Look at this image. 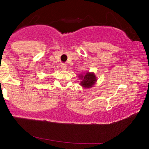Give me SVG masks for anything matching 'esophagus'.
Returning <instances> with one entry per match:
<instances>
[{
	"mask_svg": "<svg viewBox=\"0 0 149 149\" xmlns=\"http://www.w3.org/2000/svg\"><path fill=\"white\" fill-rule=\"evenodd\" d=\"M61 68H62V69L63 70H66L67 69V66L66 64H64V63H62V64H61Z\"/></svg>",
	"mask_w": 149,
	"mask_h": 149,
	"instance_id": "obj_1",
	"label": "esophagus"
}]
</instances>
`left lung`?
<instances>
[{"instance_id": "8db88e82", "label": "left lung", "mask_w": 149, "mask_h": 149, "mask_svg": "<svg viewBox=\"0 0 149 149\" xmlns=\"http://www.w3.org/2000/svg\"><path fill=\"white\" fill-rule=\"evenodd\" d=\"M79 79H81L80 85L85 88H91L96 82L97 79L94 73L87 72L86 74H79Z\"/></svg>"}]
</instances>
